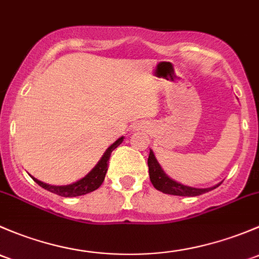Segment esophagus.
<instances>
[{
	"mask_svg": "<svg viewBox=\"0 0 259 259\" xmlns=\"http://www.w3.org/2000/svg\"><path fill=\"white\" fill-rule=\"evenodd\" d=\"M138 127H140V128H145V126H143V124H138Z\"/></svg>",
	"mask_w": 259,
	"mask_h": 259,
	"instance_id": "esophagus-1",
	"label": "esophagus"
}]
</instances>
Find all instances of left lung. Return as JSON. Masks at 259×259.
I'll return each mask as SVG.
<instances>
[{"label":"left lung","instance_id":"1","mask_svg":"<svg viewBox=\"0 0 259 259\" xmlns=\"http://www.w3.org/2000/svg\"><path fill=\"white\" fill-rule=\"evenodd\" d=\"M148 169H149V180H151L152 185L156 189L163 192L167 194H173V196H182V197H194L203 194L206 192L212 191V189L217 188L221 183L213 186L209 188H194L189 187V186H185L182 183L177 182V181L172 180L168 176L164 173L162 169L161 164L157 161L156 156H154L153 151L149 149V156H148Z\"/></svg>","mask_w":259,"mask_h":259}]
</instances>
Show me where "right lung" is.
<instances>
[{
  "instance_id": "1",
  "label": "right lung",
  "mask_w": 259,
  "mask_h": 259,
  "mask_svg": "<svg viewBox=\"0 0 259 259\" xmlns=\"http://www.w3.org/2000/svg\"><path fill=\"white\" fill-rule=\"evenodd\" d=\"M124 137H119L116 142H113L112 145L105 151L103 156L101 157L100 161L97 162L95 167L91 169L90 173H87L83 178L78 180L77 182L71 183V185H66V186H52V185H47V183L41 182L37 178L32 177V180L37 183L38 186H41L42 188L47 189V191L52 192V193L58 194V196L62 197H77V196H82V194H87L90 192L96 191L102 182L105 181V176L107 173V166H108V161H110L111 153L113 149H116L123 142Z\"/></svg>"
}]
</instances>
